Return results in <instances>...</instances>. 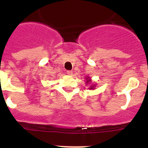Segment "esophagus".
Returning a JSON list of instances; mask_svg holds the SVG:
<instances>
[{"mask_svg": "<svg viewBox=\"0 0 148 148\" xmlns=\"http://www.w3.org/2000/svg\"><path fill=\"white\" fill-rule=\"evenodd\" d=\"M66 74L69 75H73V71H71V70H68V71H66Z\"/></svg>", "mask_w": 148, "mask_h": 148, "instance_id": "34e87169", "label": "esophagus"}]
</instances>
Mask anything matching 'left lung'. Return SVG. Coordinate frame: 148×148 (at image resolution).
Masks as SVG:
<instances>
[{
  "label": "left lung",
  "instance_id": "left-lung-1",
  "mask_svg": "<svg viewBox=\"0 0 148 148\" xmlns=\"http://www.w3.org/2000/svg\"><path fill=\"white\" fill-rule=\"evenodd\" d=\"M86 79H87V82H86V83L87 84H88V83H90V82H91V79H90V78H89V77H87V78H86ZM94 87H95V85H91V87H90V89H91V90H92V89H94Z\"/></svg>",
  "mask_w": 148,
  "mask_h": 148
}]
</instances>
